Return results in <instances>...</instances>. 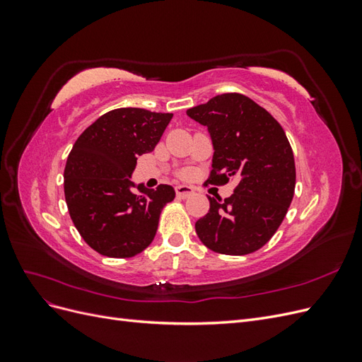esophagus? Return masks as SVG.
I'll use <instances>...</instances> for the list:
<instances>
[{
    "label": "esophagus",
    "mask_w": 362,
    "mask_h": 362,
    "mask_svg": "<svg viewBox=\"0 0 362 362\" xmlns=\"http://www.w3.org/2000/svg\"><path fill=\"white\" fill-rule=\"evenodd\" d=\"M175 192H177V196L180 199H187L194 193V190L189 187V185H178V187L175 189Z\"/></svg>",
    "instance_id": "esophagus-1"
}]
</instances>
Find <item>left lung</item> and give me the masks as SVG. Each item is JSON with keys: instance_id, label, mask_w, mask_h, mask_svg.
Returning a JSON list of instances; mask_svg holds the SVG:
<instances>
[{"instance_id": "left-lung-1", "label": "left lung", "mask_w": 362, "mask_h": 362, "mask_svg": "<svg viewBox=\"0 0 362 362\" xmlns=\"http://www.w3.org/2000/svg\"><path fill=\"white\" fill-rule=\"evenodd\" d=\"M187 115L211 136L213 169L205 184L237 187L226 199L211 198L196 222L201 242L217 254L246 255L276 233L293 201V149L278 120L242 93H222Z\"/></svg>"}]
</instances>
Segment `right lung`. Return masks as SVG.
<instances>
[{"label": "right lung", "instance_id": "add662e5", "mask_svg": "<svg viewBox=\"0 0 362 362\" xmlns=\"http://www.w3.org/2000/svg\"><path fill=\"white\" fill-rule=\"evenodd\" d=\"M172 113L116 108L98 117L76 139L64 168V198L75 228L98 254L129 258L156 237L172 185L146 189L131 181L137 157L154 151Z\"/></svg>", "mask_w": 362, "mask_h": 362}]
</instances>
